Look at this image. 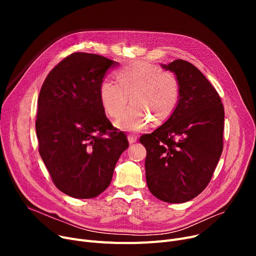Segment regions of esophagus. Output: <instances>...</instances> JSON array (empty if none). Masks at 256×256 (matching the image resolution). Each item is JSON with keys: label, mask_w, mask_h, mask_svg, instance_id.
Returning a JSON list of instances; mask_svg holds the SVG:
<instances>
[{"label": "esophagus", "mask_w": 256, "mask_h": 256, "mask_svg": "<svg viewBox=\"0 0 256 256\" xmlns=\"http://www.w3.org/2000/svg\"><path fill=\"white\" fill-rule=\"evenodd\" d=\"M128 140L130 144H132V143H135L137 141V137L135 135H130H130L128 136Z\"/></svg>", "instance_id": "1"}]
</instances>
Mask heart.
<instances>
[{"instance_id": "obj_1", "label": "heart", "mask_w": 256, "mask_h": 256, "mask_svg": "<svg viewBox=\"0 0 256 256\" xmlns=\"http://www.w3.org/2000/svg\"><path fill=\"white\" fill-rule=\"evenodd\" d=\"M117 82L104 80L100 100L104 112L118 117L131 96L133 104L115 121L124 130L140 132L154 124H163L176 111L180 98V82L172 72H163L148 63H132L116 72Z\"/></svg>"}]
</instances>
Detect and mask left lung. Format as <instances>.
Here are the masks:
<instances>
[{
	"label": "left lung",
	"mask_w": 256,
	"mask_h": 256,
	"mask_svg": "<svg viewBox=\"0 0 256 256\" xmlns=\"http://www.w3.org/2000/svg\"><path fill=\"white\" fill-rule=\"evenodd\" d=\"M160 66L180 78V98L166 122L140 138L146 148V182L158 199L182 204L206 189L216 169L224 109L216 89L193 64L178 59Z\"/></svg>",
	"instance_id": "1"
}]
</instances>
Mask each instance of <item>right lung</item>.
Segmentation results:
<instances>
[{
    "label": "right lung",
    "instance_id": "1",
    "mask_svg": "<svg viewBox=\"0 0 256 256\" xmlns=\"http://www.w3.org/2000/svg\"><path fill=\"white\" fill-rule=\"evenodd\" d=\"M118 64L96 54L74 52L50 70L39 93V154L55 186L74 198L104 192L128 147L124 132L113 130L100 100L108 70Z\"/></svg>",
    "mask_w": 256,
    "mask_h": 256
}]
</instances>
